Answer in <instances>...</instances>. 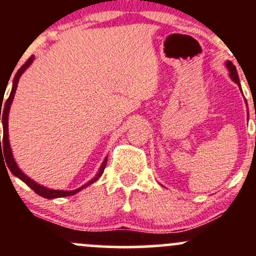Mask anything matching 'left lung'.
I'll list each match as a JSON object with an SVG mask.
<instances>
[{
	"label": "left lung",
	"instance_id": "obj_1",
	"mask_svg": "<svg viewBox=\"0 0 256 256\" xmlns=\"http://www.w3.org/2000/svg\"><path fill=\"white\" fill-rule=\"evenodd\" d=\"M226 66H228V71H230V77L234 79V80L236 82L237 84L240 85V79H238V74H237L236 67H234V64H232L231 61H228V62H226Z\"/></svg>",
	"mask_w": 256,
	"mask_h": 256
}]
</instances>
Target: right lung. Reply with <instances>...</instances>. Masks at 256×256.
<instances>
[{"mask_svg": "<svg viewBox=\"0 0 256 256\" xmlns=\"http://www.w3.org/2000/svg\"><path fill=\"white\" fill-rule=\"evenodd\" d=\"M34 56L28 58V61H26V62L22 64V66L20 67L19 70H18L16 77H14V80H13V88H12L10 95V98H7V101H6V104H4V107H2V102H4V100L1 98L0 120L2 119V124H4V137L1 138V136H0L1 154H2V150H4V158H6V164H7L8 168L10 170V172L13 173L14 176H16V177L19 178V179H22V180L24 182L25 184H28V186H30L34 192L38 194V195H40V196H42V198H64V196L74 195L76 192H80V190L84 189L85 186H88V185L92 184L94 182H96L100 177H101L102 173H104V168H106V165H107V158H106V160L104 161V164H102L101 168H100V171H98V174H96V177L91 179L89 183H86L85 185H83V186H80L77 190H73V192H62V190H52V189H48V188H44V186H42V185L37 184L36 182H34V180H32V179L28 178V176L24 174V173L20 171V168H19V167H18V165L16 164V161H14L13 155H12L10 140H8V113H10V108L12 101H13V98H14V94H16V86H18V82H19L20 76H22V72H24L25 70L28 68V66H30L32 61H34ZM1 142H2V147L0 146Z\"/></svg>", "mask_w": 256, "mask_h": 256, "instance_id": "right-lung-1", "label": "right lung"}]
</instances>
